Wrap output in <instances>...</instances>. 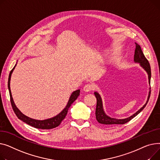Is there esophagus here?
<instances>
[{
    "label": "esophagus",
    "mask_w": 160,
    "mask_h": 160,
    "mask_svg": "<svg viewBox=\"0 0 160 160\" xmlns=\"http://www.w3.org/2000/svg\"><path fill=\"white\" fill-rule=\"evenodd\" d=\"M93 88V87L92 84H85L84 87H83V90L85 92H88L92 90Z\"/></svg>",
    "instance_id": "1"
}]
</instances>
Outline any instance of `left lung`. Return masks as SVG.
<instances>
[{
  "instance_id": "left-lung-1",
  "label": "left lung",
  "mask_w": 160,
  "mask_h": 160,
  "mask_svg": "<svg viewBox=\"0 0 160 160\" xmlns=\"http://www.w3.org/2000/svg\"><path fill=\"white\" fill-rule=\"evenodd\" d=\"M135 44H136V49H135L134 58V62L139 63L141 67H142L147 72V73L148 74V82H149V84H151V67H150V64H149L148 60L145 57V55L142 50V48H141L140 46L136 42H135ZM94 95L97 99L96 117L97 121L99 122V123L101 124L106 125H118H118L119 124L123 125V124L127 123V122H128L129 121L133 119L134 117H136L139 113H140V112H142V110L145 107V106L147 105V102L149 100L150 96H151V90H149L147 101L145 104L139 110H138L136 113L134 114L132 116H131L125 119H116V118H112L108 116L105 114L104 110H103L102 99H101L100 95L99 94V93L97 92H95Z\"/></svg>"
}]
</instances>
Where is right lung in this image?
<instances>
[{
	"instance_id": "1",
	"label": "right lung",
	"mask_w": 160,
	"mask_h": 160,
	"mask_svg": "<svg viewBox=\"0 0 160 160\" xmlns=\"http://www.w3.org/2000/svg\"><path fill=\"white\" fill-rule=\"evenodd\" d=\"M17 64H15L16 66ZM15 66L13 67V68L11 70L10 73H9V78H8V90L9 92V96H10V101H11V104L13 108V110L15 112V114H16L17 117L22 120L24 123H27L28 125H29L33 127H35L36 128H40V129H51L53 128L58 127L61 121L65 118L66 116H67L68 113V110L69 108L70 107L72 103L77 99L78 96H79V93H80V90H77L76 91H74L72 95L70 96V98L68 100V102L67 103V106L66 107L61 111V112L52 118L50 119H47L44 120H37V119H34L32 118H30L29 117H28L23 114L22 112L18 109V108L16 107L15 102L13 101L12 96V92L10 90V79H11V76H12V73L15 68Z\"/></svg>"
}]
</instances>
